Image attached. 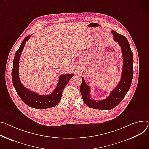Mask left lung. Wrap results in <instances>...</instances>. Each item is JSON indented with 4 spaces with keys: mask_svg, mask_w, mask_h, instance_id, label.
<instances>
[{
    "mask_svg": "<svg viewBox=\"0 0 149 149\" xmlns=\"http://www.w3.org/2000/svg\"><path fill=\"white\" fill-rule=\"evenodd\" d=\"M113 39L121 47L123 57V68L119 83L112 90L110 95L102 100H94L90 99V88L86 84L84 78L82 77V83L80 91L85 104L93 109L100 110H110L113 109L124 99L130 88L133 77V54L127 38L112 31Z\"/></svg>",
    "mask_w": 149,
    "mask_h": 149,
    "instance_id": "8db88e82",
    "label": "left lung"
}]
</instances>
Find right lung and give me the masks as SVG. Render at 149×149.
Here are the masks:
<instances>
[{
    "instance_id": "right-lung-1",
    "label": "right lung",
    "mask_w": 149,
    "mask_h": 149,
    "mask_svg": "<svg viewBox=\"0 0 149 149\" xmlns=\"http://www.w3.org/2000/svg\"><path fill=\"white\" fill-rule=\"evenodd\" d=\"M31 36V35L26 36L23 40L19 48L15 53L12 70V78L13 87H15L17 94L21 100L26 105L31 107L43 109L55 107L60 102L63 88L74 75L73 74H68L60 75L57 87L52 94H48V95H40L25 87L21 83L19 77V62L21 52H22L25 43L26 41H28Z\"/></svg>"
}]
</instances>
